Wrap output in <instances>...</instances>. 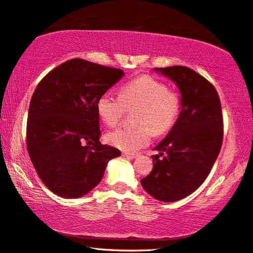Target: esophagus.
Returning <instances> with one entry per match:
<instances>
[{
	"instance_id": "1",
	"label": "esophagus",
	"mask_w": 253,
	"mask_h": 253,
	"mask_svg": "<svg viewBox=\"0 0 253 253\" xmlns=\"http://www.w3.org/2000/svg\"><path fill=\"white\" fill-rule=\"evenodd\" d=\"M123 157L127 158V159H135L137 156L136 154H130V153H127V152H123Z\"/></svg>"
}]
</instances>
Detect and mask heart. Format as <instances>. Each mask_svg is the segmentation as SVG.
I'll return each instance as SVG.
<instances>
[{
	"label": "heart",
	"instance_id": "b5f03b06",
	"mask_svg": "<svg viewBox=\"0 0 253 253\" xmlns=\"http://www.w3.org/2000/svg\"><path fill=\"white\" fill-rule=\"evenodd\" d=\"M137 108L134 127H119L107 135V141L127 153L137 152L149 145L152 133L161 135L170 129L179 112V97L168 90L164 83L150 76H141L127 83L120 96L105 92L96 102L97 115L108 126H116L126 109Z\"/></svg>",
	"mask_w": 253,
	"mask_h": 253
}]
</instances>
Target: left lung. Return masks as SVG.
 <instances>
[{
    "mask_svg": "<svg viewBox=\"0 0 253 253\" xmlns=\"http://www.w3.org/2000/svg\"><path fill=\"white\" fill-rule=\"evenodd\" d=\"M154 70L177 85L182 110L154 148L159 154L152 156V171L141 184L154 199L174 202L193 193L208 177L223 143V114L214 86L197 71L183 66Z\"/></svg>",
    "mask_w": 253,
    "mask_h": 253,
    "instance_id": "8db88e82",
    "label": "left lung"
}]
</instances>
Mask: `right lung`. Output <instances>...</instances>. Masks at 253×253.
I'll return each mask as SVG.
<instances>
[{
	"mask_svg": "<svg viewBox=\"0 0 253 253\" xmlns=\"http://www.w3.org/2000/svg\"><path fill=\"white\" fill-rule=\"evenodd\" d=\"M123 76L122 69L71 59L37 85L28 110L27 150L41 180L59 197L88 193L109 160L120 156L99 141L96 102Z\"/></svg>",
	"mask_w": 253,
	"mask_h": 253,
	"instance_id": "right-lung-1",
	"label": "right lung"
}]
</instances>
